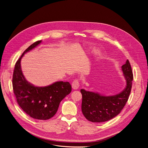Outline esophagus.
<instances>
[{
    "label": "esophagus",
    "mask_w": 148,
    "mask_h": 148,
    "mask_svg": "<svg viewBox=\"0 0 148 148\" xmlns=\"http://www.w3.org/2000/svg\"><path fill=\"white\" fill-rule=\"evenodd\" d=\"M79 81L78 79H74L72 82V87L74 90H77L79 88Z\"/></svg>",
    "instance_id": "obj_1"
}]
</instances>
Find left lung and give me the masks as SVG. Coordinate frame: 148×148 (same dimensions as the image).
I'll return each mask as SVG.
<instances>
[{
	"instance_id": "obj_1",
	"label": "left lung",
	"mask_w": 148,
	"mask_h": 148,
	"mask_svg": "<svg viewBox=\"0 0 148 148\" xmlns=\"http://www.w3.org/2000/svg\"><path fill=\"white\" fill-rule=\"evenodd\" d=\"M126 87L122 92L114 96H103L97 93L81 90L82 112L86 118L92 122H103L118 115L123 108L130 95L133 73L128 60L122 66Z\"/></svg>"
}]
</instances>
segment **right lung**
Segmentation results:
<instances>
[{
  "mask_svg": "<svg viewBox=\"0 0 148 148\" xmlns=\"http://www.w3.org/2000/svg\"><path fill=\"white\" fill-rule=\"evenodd\" d=\"M41 42L37 41L30 46L16 62L12 85L20 108L34 119L47 120L56 114L60 102L71 92V86L69 82L58 81L47 87H37L26 81L21 70V58Z\"/></svg>",
  "mask_w": 148,
  "mask_h": 148,
  "instance_id": "add662e5",
  "label": "right lung"
}]
</instances>
